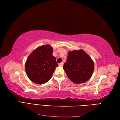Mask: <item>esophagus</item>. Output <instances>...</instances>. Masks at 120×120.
I'll list each match as a JSON object with an SVG mask.
<instances>
[{
	"label": "esophagus",
	"instance_id": "obj_1",
	"mask_svg": "<svg viewBox=\"0 0 120 120\" xmlns=\"http://www.w3.org/2000/svg\"><path fill=\"white\" fill-rule=\"evenodd\" d=\"M58 65L59 66H61V67H62L63 66V62H61L60 63H59L58 64Z\"/></svg>",
	"mask_w": 120,
	"mask_h": 120
}]
</instances>
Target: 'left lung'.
Returning <instances> with one entry per match:
<instances>
[{
	"label": "left lung",
	"mask_w": 120,
	"mask_h": 120,
	"mask_svg": "<svg viewBox=\"0 0 120 120\" xmlns=\"http://www.w3.org/2000/svg\"><path fill=\"white\" fill-rule=\"evenodd\" d=\"M63 69L72 82L81 84L90 79L94 72V63L83 50H74L68 52Z\"/></svg>",
	"instance_id": "obj_1"
}]
</instances>
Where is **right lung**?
Instances as JSON below:
<instances>
[{
	"label": "right lung",
	"instance_id": "obj_1",
	"mask_svg": "<svg viewBox=\"0 0 120 120\" xmlns=\"http://www.w3.org/2000/svg\"><path fill=\"white\" fill-rule=\"evenodd\" d=\"M53 49L49 45L38 47L30 54L25 64L26 74L33 82L43 84L51 78L58 66Z\"/></svg>",
	"mask_w": 120,
	"mask_h": 120
}]
</instances>
